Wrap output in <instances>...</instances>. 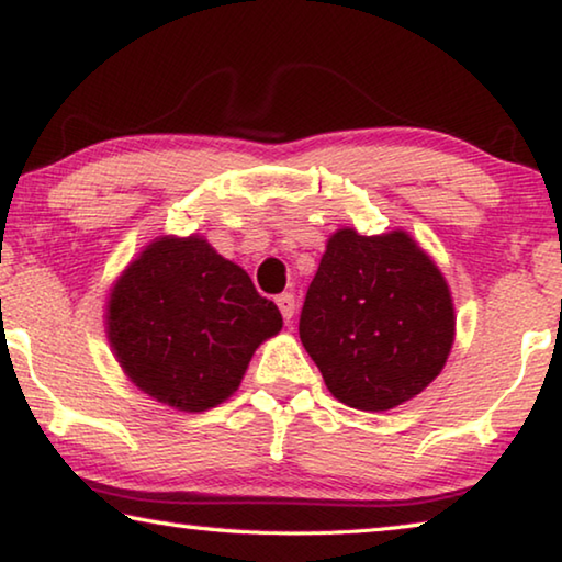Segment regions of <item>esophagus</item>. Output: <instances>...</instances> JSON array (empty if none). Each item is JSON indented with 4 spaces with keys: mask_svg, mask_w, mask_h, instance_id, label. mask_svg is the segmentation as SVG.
<instances>
[{
    "mask_svg": "<svg viewBox=\"0 0 562 562\" xmlns=\"http://www.w3.org/2000/svg\"><path fill=\"white\" fill-rule=\"evenodd\" d=\"M278 307H280V312H282V317H284V322H290L292 319V315H294V294L292 292H282L278 300Z\"/></svg>",
    "mask_w": 562,
    "mask_h": 562,
    "instance_id": "esophagus-1",
    "label": "esophagus"
}]
</instances>
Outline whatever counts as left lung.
Wrapping results in <instances>:
<instances>
[{
    "instance_id": "1",
    "label": "left lung",
    "mask_w": 562,
    "mask_h": 562,
    "mask_svg": "<svg viewBox=\"0 0 562 562\" xmlns=\"http://www.w3.org/2000/svg\"><path fill=\"white\" fill-rule=\"evenodd\" d=\"M443 274L402 231L329 237L300 315V339L341 404L386 412L424 392L453 345Z\"/></svg>"
}]
</instances>
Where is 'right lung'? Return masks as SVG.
Listing matches in <instances>:
<instances>
[{"mask_svg": "<svg viewBox=\"0 0 562 562\" xmlns=\"http://www.w3.org/2000/svg\"><path fill=\"white\" fill-rule=\"evenodd\" d=\"M109 339L140 392L180 412L231 396L252 351L282 329L278 304L203 237H158L121 274Z\"/></svg>", "mask_w": 562, "mask_h": 562, "instance_id": "add662e5", "label": "right lung"}]
</instances>
